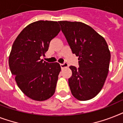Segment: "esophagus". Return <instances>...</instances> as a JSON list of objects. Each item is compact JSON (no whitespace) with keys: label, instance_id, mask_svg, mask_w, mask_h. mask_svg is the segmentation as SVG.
Masks as SVG:
<instances>
[{"label":"esophagus","instance_id":"obj_1","mask_svg":"<svg viewBox=\"0 0 123 123\" xmlns=\"http://www.w3.org/2000/svg\"><path fill=\"white\" fill-rule=\"evenodd\" d=\"M68 66V64L66 62H64L63 64H61V67L62 69H63L64 68H67Z\"/></svg>","mask_w":123,"mask_h":123}]
</instances>
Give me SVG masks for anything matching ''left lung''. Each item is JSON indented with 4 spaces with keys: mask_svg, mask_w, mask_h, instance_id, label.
Instances as JSON below:
<instances>
[{
    "mask_svg": "<svg viewBox=\"0 0 123 123\" xmlns=\"http://www.w3.org/2000/svg\"><path fill=\"white\" fill-rule=\"evenodd\" d=\"M59 23L73 54L79 57V68L69 66L71 93L80 101L92 99L100 92L109 73L111 52L108 44L104 37L84 23Z\"/></svg>",
    "mask_w": 123,
    "mask_h": 123,
    "instance_id": "obj_1",
    "label": "left lung"
}]
</instances>
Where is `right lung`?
<instances>
[{
    "label": "right lung",
    "instance_id": "obj_1",
    "mask_svg": "<svg viewBox=\"0 0 123 123\" xmlns=\"http://www.w3.org/2000/svg\"><path fill=\"white\" fill-rule=\"evenodd\" d=\"M61 31L57 22L39 20L25 27L12 44L9 66L20 90L32 99L44 101L55 93L61 70L58 62L41 59Z\"/></svg>",
    "mask_w": 123,
    "mask_h": 123
}]
</instances>
